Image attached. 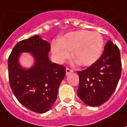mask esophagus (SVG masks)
Masks as SVG:
<instances>
[{"label":"esophagus","instance_id":"1","mask_svg":"<svg viewBox=\"0 0 127 127\" xmlns=\"http://www.w3.org/2000/svg\"><path fill=\"white\" fill-rule=\"evenodd\" d=\"M73 70L71 69V68H66V74H69L70 73H72L73 72Z\"/></svg>","mask_w":127,"mask_h":127}]
</instances>
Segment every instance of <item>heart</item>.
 Wrapping results in <instances>:
<instances>
[{
  "mask_svg": "<svg viewBox=\"0 0 127 127\" xmlns=\"http://www.w3.org/2000/svg\"><path fill=\"white\" fill-rule=\"evenodd\" d=\"M103 39L97 32L80 30L70 32L52 44L56 60L62 63L71 56L81 66L92 65L100 58L103 49Z\"/></svg>",
  "mask_w": 127,
  "mask_h": 127,
  "instance_id": "obj_1",
  "label": "heart"
}]
</instances>
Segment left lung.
<instances>
[{"label":"left lung","mask_w":127,"mask_h":127,"mask_svg":"<svg viewBox=\"0 0 127 127\" xmlns=\"http://www.w3.org/2000/svg\"><path fill=\"white\" fill-rule=\"evenodd\" d=\"M77 73L79 98L89 106L104 104L115 92L121 76L122 61L118 46L108 41L98 60Z\"/></svg>","instance_id":"obj_1"}]
</instances>
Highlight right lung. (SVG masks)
I'll list each match as a JSON object with an SVG mask.
<instances>
[{"instance_id":"add662e5","label":"right lung","mask_w":127,"mask_h":127,"mask_svg":"<svg viewBox=\"0 0 127 127\" xmlns=\"http://www.w3.org/2000/svg\"><path fill=\"white\" fill-rule=\"evenodd\" d=\"M50 44L38 35L19 42L7 60L10 88L18 101L37 113L51 109L56 100L59 87L66 76V67L51 63L48 57ZM21 52H30L35 59L32 68L25 70L18 64Z\"/></svg>"}]
</instances>
